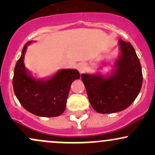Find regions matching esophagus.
<instances>
[{
  "mask_svg": "<svg viewBox=\"0 0 155 155\" xmlns=\"http://www.w3.org/2000/svg\"><path fill=\"white\" fill-rule=\"evenodd\" d=\"M77 68H78V70H79L80 74H82V73L85 70H86L87 65L85 63H79V64H78V65H77Z\"/></svg>",
  "mask_w": 155,
  "mask_h": 155,
  "instance_id": "1",
  "label": "esophagus"
}]
</instances>
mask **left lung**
<instances>
[{
    "instance_id": "8db88e82",
    "label": "left lung",
    "mask_w": 155,
    "mask_h": 155,
    "mask_svg": "<svg viewBox=\"0 0 155 155\" xmlns=\"http://www.w3.org/2000/svg\"><path fill=\"white\" fill-rule=\"evenodd\" d=\"M119 46L120 53L109 74L81 75L92 108L101 114L123 111L132 104L141 89V65L135 49L121 38Z\"/></svg>"
}]
</instances>
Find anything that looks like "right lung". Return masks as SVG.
Returning <instances> with one entry per match:
<instances>
[{
	"label": "right lung",
	"instance_id": "obj_1",
	"mask_svg": "<svg viewBox=\"0 0 155 155\" xmlns=\"http://www.w3.org/2000/svg\"><path fill=\"white\" fill-rule=\"evenodd\" d=\"M30 41L23 47L17 60L13 77L14 92L21 105L28 111L38 117H58L65 109L73 81L79 79L76 69H61L47 79H36L25 68L24 57Z\"/></svg>",
	"mask_w": 155,
	"mask_h": 155
}]
</instances>
